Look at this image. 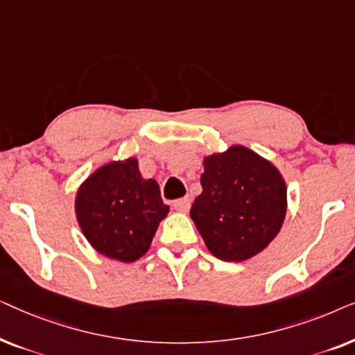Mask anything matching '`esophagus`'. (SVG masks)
Wrapping results in <instances>:
<instances>
[{
    "label": "esophagus",
    "mask_w": 355,
    "mask_h": 355,
    "mask_svg": "<svg viewBox=\"0 0 355 355\" xmlns=\"http://www.w3.org/2000/svg\"><path fill=\"white\" fill-rule=\"evenodd\" d=\"M174 210L181 211V213H186L189 211V208H191V198L189 197H184V198H179V200H176L173 203Z\"/></svg>",
    "instance_id": "34e87169"
}]
</instances>
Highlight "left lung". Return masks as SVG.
<instances>
[{
  "instance_id": "left-lung-1",
  "label": "left lung",
  "mask_w": 355,
  "mask_h": 355,
  "mask_svg": "<svg viewBox=\"0 0 355 355\" xmlns=\"http://www.w3.org/2000/svg\"><path fill=\"white\" fill-rule=\"evenodd\" d=\"M202 193L191 208L207 249L223 261L249 260L278 236L288 210L279 169L244 145L203 157Z\"/></svg>"
}]
</instances>
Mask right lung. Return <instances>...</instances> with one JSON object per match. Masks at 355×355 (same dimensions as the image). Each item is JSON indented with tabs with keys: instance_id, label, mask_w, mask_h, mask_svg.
Listing matches in <instances>:
<instances>
[{
	"instance_id": "add662e5",
	"label": "right lung",
	"mask_w": 355,
	"mask_h": 355,
	"mask_svg": "<svg viewBox=\"0 0 355 355\" xmlns=\"http://www.w3.org/2000/svg\"><path fill=\"white\" fill-rule=\"evenodd\" d=\"M76 218L98 254L132 263L147 254L169 207L155 179H144L139 159H111L77 189Z\"/></svg>"
}]
</instances>
